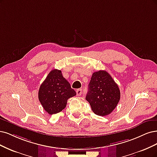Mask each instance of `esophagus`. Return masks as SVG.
Returning <instances> with one entry per match:
<instances>
[{"instance_id": "1", "label": "esophagus", "mask_w": 157, "mask_h": 157, "mask_svg": "<svg viewBox=\"0 0 157 157\" xmlns=\"http://www.w3.org/2000/svg\"><path fill=\"white\" fill-rule=\"evenodd\" d=\"M76 93H77V95H80L81 94H82V89H77L76 90Z\"/></svg>"}]
</instances>
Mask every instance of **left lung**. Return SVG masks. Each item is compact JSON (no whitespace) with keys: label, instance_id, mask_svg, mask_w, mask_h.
<instances>
[{"label":"left lung","instance_id":"left-lung-1","mask_svg":"<svg viewBox=\"0 0 157 157\" xmlns=\"http://www.w3.org/2000/svg\"><path fill=\"white\" fill-rule=\"evenodd\" d=\"M95 114L105 116L115 109L120 99V91L117 84L106 71L93 73L86 96Z\"/></svg>","mask_w":157,"mask_h":157}]
</instances>
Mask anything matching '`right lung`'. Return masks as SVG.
<instances>
[{"instance_id":"obj_1","label":"right lung","mask_w":157,"mask_h":157,"mask_svg":"<svg viewBox=\"0 0 157 157\" xmlns=\"http://www.w3.org/2000/svg\"><path fill=\"white\" fill-rule=\"evenodd\" d=\"M75 95V91L58 69H53L48 74L38 91L40 102L44 110L51 115L64 109L68 99Z\"/></svg>"}]
</instances>
